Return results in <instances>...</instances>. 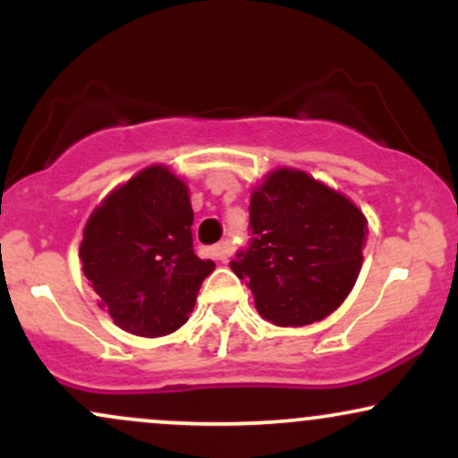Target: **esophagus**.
Returning <instances> with one entry per match:
<instances>
[{"label": "esophagus", "mask_w": 458, "mask_h": 458, "mask_svg": "<svg viewBox=\"0 0 458 458\" xmlns=\"http://www.w3.org/2000/svg\"><path fill=\"white\" fill-rule=\"evenodd\" d=\"M207 254L211 256L213 260H225V259H228L230 254H233V247H230L228 241H222V243H217V245L208 247Z\"/></svg>", "instance_id": "34e87169"}]
</instances>
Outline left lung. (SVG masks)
Instances as JSON below:
<instances>
[{"instance_id": "1", "label": "left lung", "mask_w": 458, "mask_h": 458, "mask_svg": "<svg viewBox=\"0 0 458 458\" xmlns=\"http://www.w3.org/2000/svg\"><path fill=\"white\" fill-rule=\"evenodd\" d=\"M251 241L230 262L262 318L303 327L343 306L361 269L368 222L340 191L280 167L250 199Z\"/></svg>"}]
</instances>
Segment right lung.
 I'll return each instance as SVG.
<instances>
[{
	"instance_id": "obj_1",
	"label": "right lung",
	"mask_w": 458,
	"mask_h": 458,
	"mask_svg": "<svg viewBox=\"0 0 458 458\" xmlns=\"http://www.w3.org/2000/svg\"><path fill=\"white\" fill-rule=\"evenodd\" d=\"M189 189L150 165L115 187L83 228L79 260L120 329L157 338L187 323L213 260L193 251Z\"/></svg>"
}]
</instances>
